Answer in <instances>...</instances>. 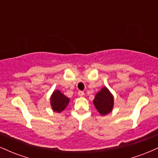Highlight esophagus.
I'll list each match as a JSON object with an SVG mask.
<instances>
[{
  "label": "esophagus",
  "instance_id": "obj_1",
  "mask_svg": "<svg viewBox=\"0 0 158 158\" xmlns=\"http://www.w3.org/2000/svg\"><path fill=\"white\" fill-rule=\"evenodd\" d=\"M78 95H79V97H82V96L84 95V92L81 91V90H79V91L78 92Z\"/></svg>",
  "mask_w": 158,
  "mask_h": 158
}]
</instances>
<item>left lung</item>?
Masks as SVG:
<instances>
[{
    "mask_svg": "<svg viewBox=\"0 0 158 158\" xmlns=\"http://www.w3.org/2000/svg\"><path fill=\"white\" fill-rule=\"evenodd\" d=\"M94 104L99 113L102 115H106L111 111L113 108L114 97L109 90L106 88H103L95 96Z\"/></svg>",
    "mask_w": 158,
    "mask_h": 158,
    "instance_id": "8db88e82",
    "label": "left lung"
}]
</instances>
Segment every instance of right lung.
<instances>
[{"label": "right lung", "mask_w": 158, "mask_h": 158, "mask_svg": "<svg viewBox=\"0 0 158 158\" xmlns=\"http://www.w3.org/2000/svg\"><path fill=\"white\" fill-rule=\"evenodd\" d=\"M69 100V98L61 94L59 90H56L50 98V104L54 111L61 112L68 106Z\"/></svg>", "instance_id": "add662e5"}]
</instances>
